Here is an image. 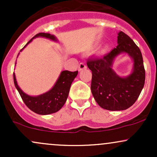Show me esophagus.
<instances>
[{"mask_svg": "<svg viewBox=\"0 0 157 157\" xmlns=\"http://www.w3.org/2000/svg\"><path fill=\"white\" fill-rule=\"evenodd\" d=\"M87 68V66H86V65L84 63H80V64H79V66H78V70L79 71H81V70L82 69H85V68Z\"/></svg>", "mask_w": 157, "mask_h": 157, "instance_id": "1", "label": "esophagus"}]
</instances>
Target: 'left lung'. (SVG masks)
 Here are the masks:
<instances>
[{
	"mask_svg": "<svg viewBox=\"0 0 157 157\" xmlns=\"http://www.w3.org/2000/svg\"><path fill=\"white\" fill-rule=\"evenodd\" d=\"M118 45L100 58L88 59L92 72L91 90L95 101L102 109L122 111L131 107L137 100L145 85V71L140 48L123 32L117 36ZM125 52L134 60V71L128 77L120 78L112 69L113 59Z\"/></svg>",
	"mask_w": 157,
	"mask_h": 157,
	"instance_id": "8db88e82",
	"label": "left lung"
}]
</instances>
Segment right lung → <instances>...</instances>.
<instances>
[{
    "label": "right lung",
    "instance_id": "obj_1",
    "mask_svg": "<svg viewBox=\"0 0 157 157\" xmlns=\"http://www.w3.org/2000/svg\"><path fill=\"white\" fill-rule=\"evenodd\" d=\"M37 37H44L53 40H56L55 36L50 35L48 33L40 32V33L37 34L33 38ZM33 38L30 40L27 43V44H29ZM77 74H78L77 71H62L54 87L48 92L37 97L29 96V95L23 92L22 90L20 89L19 86H17L15 73H13L14 83H15L16 89H17L20 95H21L23 101L24 102V103L26 104V105L29 109L35 113H38V114L46 115L57 112L63 106L66 100H67L71 82H73L74 79L76 77Z\"/></svg>",
    "mask_w": 157,
    "mask_h": 157
}]
</instances>
